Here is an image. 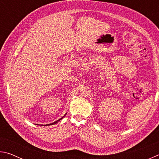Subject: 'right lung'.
I'll list each match as a JSON object with an SVG mask.
<instances>
[{
    "label": "right lung",
    "mask_w": 159,
    "mask_h": 159,
    "mask_svg": "<svg viewBox=\"0 0 159 159\" xmlns=\"http://www.w3.org/2000/svg\"><path fill=\"white\" fill-rule=\"evenodd\" d=\"M66 115V114H65ZM65 115H64V116L62 117V118H60V119H59V120H56V121L55 122H54V123H50V124H47V125H53V124H55V123H58L59 121H60V120H61V119H62V118L64 117V116H65Z\"/></svg>",
    "instance_id": "add662e5"
}]
</instances>
